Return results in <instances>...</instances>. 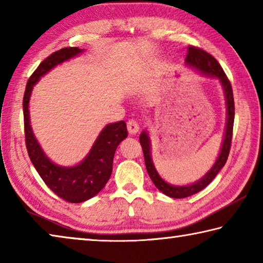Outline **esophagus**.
<instances>
[{
    "label": "esophagus",
    "mask_w": 263,
    "mask_h": 263,
    "mask_svg": "<svg viewBox=\"0 0 263 263\" xmlns=\"http://www.w3.org/2000/svg\"><path fill=\"white\" fill-rule=\"evenodd\" d=\"M127 131L130 135H136V133L139 131V124H138L135 119L128 121L127 122Z\"/></svg>",
    "instance_id": "obj_1"
}]
</instances>
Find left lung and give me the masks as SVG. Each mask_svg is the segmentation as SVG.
Listing matches in <instances>:
<instances>
[{
  "instance_id": "left-lung-1",
  "label": "left lung",
  "mask_w": 263,
  "mask_h": 263,
  "mask_svg": "<svg viewBox=\"0 0 263 263\" xmlns=\"http://www.w3.org/2000/svg\"><path fill=\"white\" fill-rule=\"evenodd\" d=\"M185 64L190 66V67L195 68L202 74L206 75V77H211L218 79L221 83L222 89H224L225 94V101H226V127L224 133V139H222L221 148L219 155L213 163L210 171H209L205 175H204L201 180L196 181L193 184L188 185H173L167 183L166 181L161 179L159 175L157 169L154 167V163L152 161V157H151V140L148 137V133L146 131H142L139 137V141L142 147V152H144L145 158V164L147 173L153 181L154 185L163 193L164 195L169 196L172 198H184L189 197V196L197 194L199 191L203 190L205 186L210 183V182L215 179L220 169L225 166L226 161H228L231 142H232V133H233V123H234V99H233V91L232 86L229 81L228 77L224 73V70L220 67L219 62H218L215 58L208 52L201 50V48L189 46L188 53H186Z\"/></svg>"
}]
</instances>
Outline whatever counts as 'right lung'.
Wrapping results in <instances>:
<instances>
[{"instance_id":"1","label":"right lung","mask_w":263,"mask_h":263,"mask_svg":"<svg viewBox=\"0 0 263 263\" xmlns=\"http://www.w3.org/2000/svg\"><path fill=\"white\" fill-rule=\"evenodd\" d=\"M82 52L83 50L79 47H65L52 53L41 62L30 77L23 97L25 145L31 162L48 188L60 198L70 203H82L94 197L104 188L112 173L116 149L127 137L126 124L124 121L108 124L101 131L87 157L72 167L58 166L52 162L35 139L30 125L29 115V102L33 86L57 65L72 59Z\"/></svg>"}]
</instances>
